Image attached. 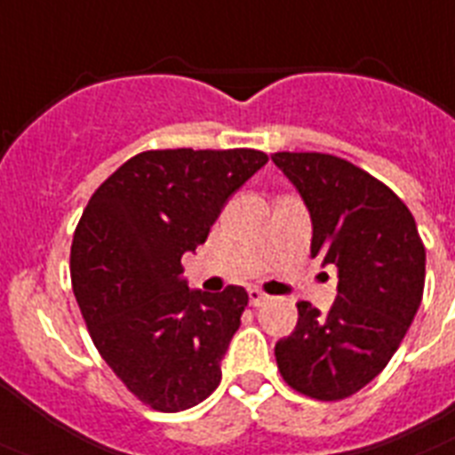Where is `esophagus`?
<instances>
[{"instance_id": "esophagus-1", "label": "esophagus", "mask_w": 455, "mask_h": 455, "mask_svg": "<svg viewBox=\"0 0 455 455\" xmlns=\"http://www.w3.org/2000/svg\"><path fill=\"white\" fill-rule=\"evenodd\" d=\"M268 299H270L268 293L259 291V289H250V303L254 305V307H259V305H263Z\"/></svg>"}]
</instances>
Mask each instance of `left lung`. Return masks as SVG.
Wrapping results in <instances>:
<instances>
[{
  "instance_id": "obj_1",
  "label": "left lung",
  "mask_w": 455,
  "mask_h": 455,
  "mask_svg": "<svg viewBox=\"0 0 455 455\" xmlns=\"http://www.w3.org/2000/svg\"><path fill=\"white\" fill-rule=\"evenodd\" d=\"M312 220V257L338 268L326 316L307 300L277 339L275 358L291 388L342 400L387 368L423 299L426 247L410 208L384 182L323 152H275Z\"/></svg>"
}]
</instances>
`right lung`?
<instances>
[{"label":"right lung","mask_w":455,"mask_h":455,"mask_svg":"<svg viewBox=\"0 0 455 455\" xmlns=\"http://www.w3.org/2000/svg\"><path fill=\"white\" fill-rule=\"evenodd\" d=\"M268 155L150 150L92 194L71 245V282L92 342L133 395L189 410L220 387L221 358L247 307L243 286L189 289L182 254L204 245L228 198Z\"/></svg>","instance_id":"add662e5"}]
</instances>
